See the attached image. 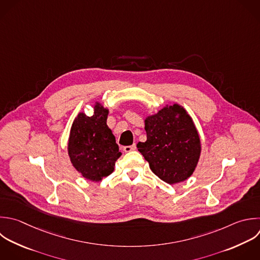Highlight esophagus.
<instances>
[{
	"instance_id": "esophagus-1",
	"label": "esophagus",
	"mask_w": 260,
	"mask_h": 260,
	"mask_svg": "<svg viewBox=\"0 0 260 260\" xmlns=\"http://www.w3.org/2000/svg\"><path fill=\"white\" fill-rule=\"evenodd\" d=\"M135 149H136V145H135V144L129 145V146H125V147L123 148V150H124L125 152H130V151H133V150H135Z\"/></svg>"
}]
</instances>
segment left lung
<instances>
[{"label":"left lung","instance_id":"left-lung-1","mask_svg":"<svg viewBox=\"0 0 260 260\" xmlns=\"http://www.w3.org/2000/svg\"><path fill=\"white\" fill-rule=\"evenodd\" d=\"M146 141L137 148L150 170L164 182L174 185L194 173L201 153V141L192 117L183 106L166 105L144 119Z\"/></svg>","mask_w":260,"mask_h":260}]
</instances>
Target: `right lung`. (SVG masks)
<instances>
[{"label": "right lung", "instance_id": "right-lung-1", "mask_svg": "<svg viewBox=\"0 0 260 260\" xmlns=\"http://www.w3.org/2000/svg\"><path fill=\"white\" fill-rule=\"evenodd\" d=\"M108 116L109 109L95 102L93 115L88 117L80 112L70 129L67 150L71 164L83 178L92 182L112 174L122 154L107 125Z\"/></svg>", "mask_w": 260, "mask_h": 260}]
</instances>
